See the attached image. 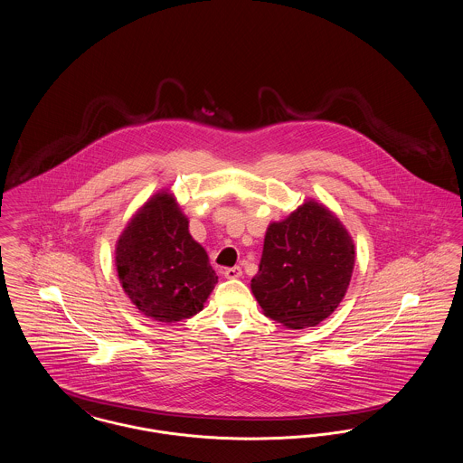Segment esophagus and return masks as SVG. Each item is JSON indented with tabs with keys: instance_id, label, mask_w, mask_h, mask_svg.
Segmentation results:
<instances>
[{
	"instance_id": "esophagus-1",
	"label": "esophagus",
	"mask_w": 463,
	"mask_h": 463,
	"mask_svg": "<svg viewBox=\"0 0 463 463\" xmlns=\"http://www.w3.org/2000/svg\"><path fill=\"white\" fill-rule=\"evenodd\" d=\"M223 276L227 279H238L242 276L241 267H227V269H223Z\"/></svg>"
}]
</instances>
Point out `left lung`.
Instances as JSON below:
<instances>
[{
  "instance_id": "obj_1",
  "label": "left lung",
  "mask_w": 463,
  "mask_h": 463,
  "mask_svg": "<svg viewBox=\"0 0 463 463\" xmlns=\"http://www.w3.org/2000/svg\"><path fill=\"white\" fill-rule=\"evenodd\" d=\"M354 242L340 221L306 201L265 232L251 291L267 317L291 330L319 325L342 302L353 276Z\"/></svg>"
}]
</instances>
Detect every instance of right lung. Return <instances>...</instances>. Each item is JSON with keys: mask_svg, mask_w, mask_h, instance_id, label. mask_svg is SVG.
<instances>
[{"mask_svg": "<svg viewBox=\"0 0 463 463\" xmlns=\"http://www.w3.org/2000/svg\"><path fill=\"white\" fill-rule=\"evenodd\" d=\"M118 278L137 308L161 323L198 314L219 278L189 234L174 196L157 193L128 222L116 244Z\"/></svg>", "mask_w": 463, "mask_h": 463, "instance_id": "1", "label": "right lung"}]
</instances>
